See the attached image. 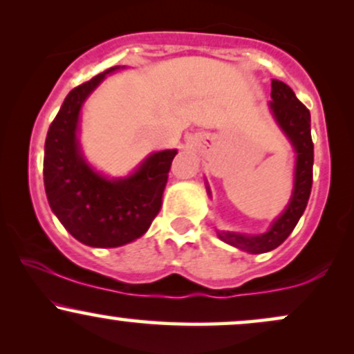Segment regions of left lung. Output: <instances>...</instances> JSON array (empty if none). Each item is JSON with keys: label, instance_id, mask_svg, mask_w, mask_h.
Returning a JSON list of instances; mask_svg holds the SVG:
<instances>
[{"label": "left lung", "instance_id": "8db88e82", "mask_svg": "<svg viewBox=\"0 0 354 354\" xmlns=\"http://www.w3.org/2000/svg\"><path fill=\"white\" fill-rule=\"evenodd\" d=\"M272 100L269 102L270 113L277 125L282 129L295 151V171H293V189L282 214L272 221L266 232L242 234L231 231H218L221 241L237 247L249 254H263L274 250L290 236L297 223L304 214L308 203L313 183V142L310 129V112L295 93L282 80H272ZM211 196L209 186H206Z\"/></svg>", "mask_w": 354, "mask_h": 354}]
</instances>
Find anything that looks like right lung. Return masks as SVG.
I'll return each instance as SVG.
<instances>
[{"instance_id": "right-lung-1", "label": "right lung", "mask_w": 354, "mask_h": 354, "mask_svg": "<svg viewBox=\"0 0 354 354\" xmlns=\"http://www.w3.org/2000/svg\"><path fill=\"white\" fill-rule=\"evenodd\" d=\"M125 66L110 67L72 88L50 123L44 145V188L50 209L79 242L120 247L148 231L160 212L168 171L178 150L150 153L133 173L109 178L85 160L79 143L80 112L102 80Z\"/></svg>"}]
</instances>
